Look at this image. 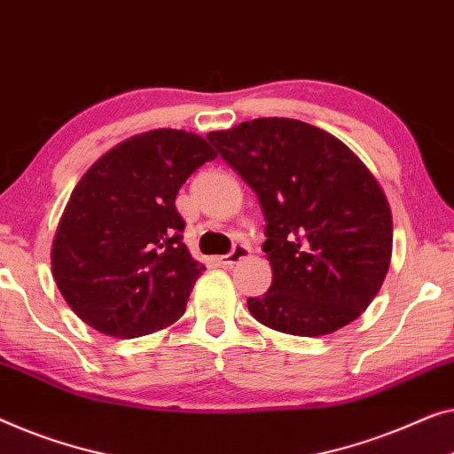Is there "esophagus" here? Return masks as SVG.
Instances as JSON below:
<instances>
[{
	"instance_id": "obj_1",
	"label": "esophagus",
	"mask_w": 454,
	"mask_h": 454,
	"mask_svg": "<svg viewBox=\"0 0 454 454\" xmlns=\"http://www.w3.org/2000/svg\"><path fill=\"white\" fill-rule=\"evenodd\" d=\"M247 255H249V247L247 246H241V243H235L231 252L225 254V255H221L219 260H221L223 266H233V264H238L239 260L247 258Z\"/></svg>"
}]
</instances>
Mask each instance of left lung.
I'll return each instance as SVG.
<instances>
[{
    "mask_svg": "<svg viewBox=\"0 0 454 454\" xmlns=\"http://www.w3.org/2000/svg\"><path fill=\"white\" fill-rule=\"evenodd\" d=\"M207 139L258 194L272 285L247 309L293 336H325L360 317L391 262L389 202L336 137L294 118H255Z\"/></svg>",
    "mask_w": 454,
    "mask_h": 454,
    "instance_id": "obj_1",
    "label": "left lung"
}]
</instances>
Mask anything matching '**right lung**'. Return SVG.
<instances>
[{
	"label": "right lung",
	"instance_id": "right-lung-1",
	"mask_svg": "<svg viewBox=\"0 0 454 454\" xmlns=\"http://www.w3.org/2000/svg\"><path fill=\"white\" fill-rule=\"evenodd\" d=\"M211 145L194 133L149 130L102 155L77 182L52 241V278L75 315L114 338L180 319L205 266L184 246L176 194Z\"/></svg>",
	"mask_w": 454,
	"mask_h": 454
}]
</instances>
